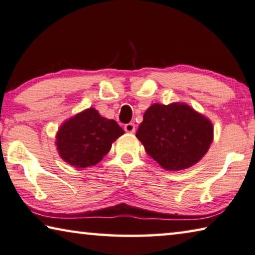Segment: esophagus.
<instances>
[{
	"label": "esophagus",
	"mask_w": 255,
	"mask_h": 255,
	"mask_svg": "<svg viewBox=\"0 0 255 255\" xmlns=\"http://www.w3.org/2000/svg\"><path fill=\"white\" fill-rule=\"evenodd\" d=\"M124 130L125 132H128V133H133L135 131V124L134 123H128L124 125Z\"/></svg>",
	"instance_id": "34e87169"
}]
</instances>
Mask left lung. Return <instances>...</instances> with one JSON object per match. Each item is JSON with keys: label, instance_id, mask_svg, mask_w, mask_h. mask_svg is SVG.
<instances>
[{"label": "left lung", "instance_id": "left-lung-1", "mask_svg": "<svg viewBox=\"0 0 255 255\" xmlns=\"http://www.w3.org/2000/svg\"><path fill=\"white\" fill-rule=\"evenodd\" d=\"M135 135L161 167L181 170L206 155L214 128L209 120L185 104H153L145 111Z\"/></svg>", "mask_w": 255, "mask_h": 255}]
</instances>
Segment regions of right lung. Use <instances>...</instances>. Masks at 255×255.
<instances>
[{
	"label": "right lung",
	"instance_id": "add662e5",
	"mask_svg": "<svg viewBox=\"0 0 255 255\" xmlns=\"http://www.w3.org/2000/svg\"><path fill=\"white\" fill-rule=\"evenodd\" d=\"M123 133L114 120L103 118L95 108H88L62 125L56 145L63 160L78 168H86L98 164Z\"/></svg>",
	"mask_w": 255,
	"mask_h": 255
}]
</instances>
